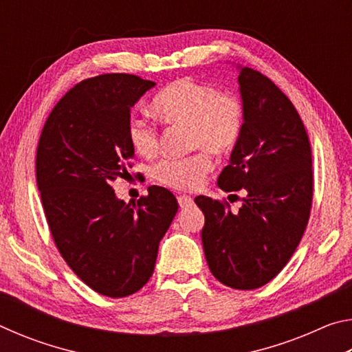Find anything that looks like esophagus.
Here are the masks:
<instances>
[{
    "label": "esophagus",
    "instance_id": "1",
    "mask_svg": "<svg viewBox=\"0 0 352 352\" xmlns=\"http://www.w3.org/2000/svg\"><path fill=\"white\" fill-rule=\"evenodd\" d=\"M177 200H178V205H180L182 208H188V206H190L194 204V200H192V197H190V195H178L177 197Z\"/></svg>",
    "mask_w": 352,
    "mask_h": 352
}]
</instances>
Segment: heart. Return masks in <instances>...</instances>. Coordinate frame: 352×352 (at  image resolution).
Returning a JSON list of instances; mask_svg holds the SVG:
<instances>
[{"instance_id":"obj_1","label":"heart","mask_w":352,"mask_h":352,"mask_svg":"<svg viewBox=\"0 0 352 352\" xmlns=\"http://www.w3.org/2000/svg\"><path fill=\"white\" fill-rule=\"evenodd\" d=\"M152 109L170 127H186L189 148L197 152L182 158H166L153 168V178L164 186L194 190L212 169L211 153L222 157L239 142L245 126V104L237 93L219 91L210 83L178 79L166 85L152 100ZM129 142L144 158L160 152V133L144 118H130Z\"/></svg>"}]
</instances>
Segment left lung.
<instances>
[{"label":"left lung","instance_id":"obj_1","mask_svg":"<svg viewBox=\"0 0 352 352\" xmlns=\"http://www.w3.org/2000/svg\"><path fill=\"white\" fill-rule=\"evenodd\" d=\"M245 126L217 184L225 192L245 189L239 211L228 201L199 195L205 214L201 242L208 265L231 289L270 283L300 243L314 197L312 151L290 99L269 77L241 68Z\"/></svg>","mask_w":352,"mask_h":352}]
</instances>
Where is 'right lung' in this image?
Masks as SVG:
<instances>
[{"mask_svg": "<svg viewBox=\"0 0 352 352\" xmlns=\"http://www.w3.org/2000/svg\"><path fill=\"white\" fill-rule=\"evenodd\" d=\"M153 85L122 73L79 82L50 113L37 146V186L58 253L88 287L110 298L132 295L148 281L178 210L162 186L132 205L111 188L130 175V110Z\"/></svg>", "mask_w": 352, "mask_h": 352, "instance_id": "right-lung-1", "label": "right lung"}]
</instances>
